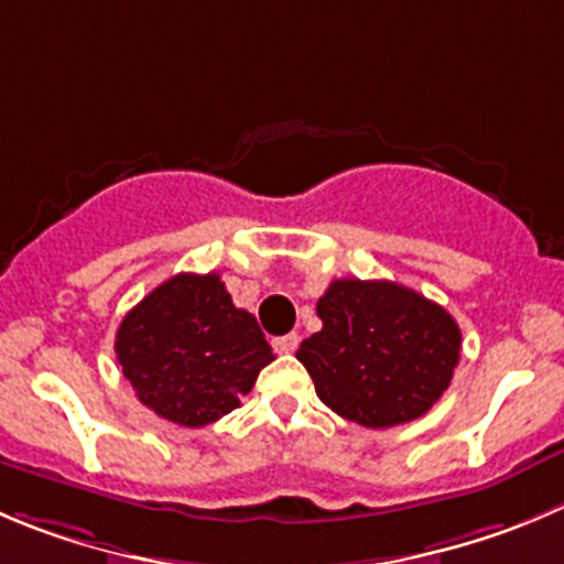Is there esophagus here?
Here are the masks:
<instances>
[{"label":"esophagus","mask_w":564,"mask_h":564,"mask_svg":"<svg viewBox=\"0 0 564 564\" xmlns=\"http://www.w3.org/2000/svg\"><path fill=\"white\" fill-rule=\"evenodd\" d=\"M273 348H276L279 354H293L299 348V335L296 332H291V335L273 337Z\"/></svg>","instance_id":"obj_1"}]
</instances>
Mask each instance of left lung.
<instances>
[{
    "instance_id": "obj_1",
    "label": "left lung",
    "mask_w": 564,
    "mask_h": 564,
    "mask_svg": "<svg viewBox=\"0 0 564 564\" xmlns=\"http://www.w3.org/2000/svg\"><path fill=\"white\" fill-rule=\"evenodd\" d=\"M321 332L296 357L315 393L368 429L410 423L452 384L463 335L440 304L384 279H335L318 299Z\"/></svg>"
}]
</instances>
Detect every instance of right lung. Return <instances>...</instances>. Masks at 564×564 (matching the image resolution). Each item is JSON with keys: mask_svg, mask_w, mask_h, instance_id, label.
I'll use <instances>...</instances> for the list:
<instances>
[{"mask_svg": "<svg viewBox=\"0 0 564 564\" xmlns=\"http://www.w3.org/2000/svg\"><path fill=\"white\" fill-rule=\"evenodd\" d=\"M116 357L141 404L198 429L238 410L273 351L218 273H176L124 315Z\"/></svg>", "mask_w": 564, "mask_h": 564, "instance_id": "obj_1", "label": "right lung"}]
</instances>
